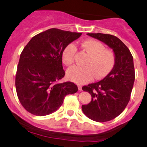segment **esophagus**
<instances>
[{
  "mask_svg": "<svg viewBox=\"0 0 147 147\" xmlns=\"http://www.w3.org/2000/svg\"><path fill=\"white\" fill-rule=\"evenodd\" d=\"M78 88L79 91H82V86L81 85H78Z\"/></svg>",
  "mask_w": 147,
  "mask_h": 147,
  "instance_id": "34e87169",
  "label": "esophagus"
}]
</instances>
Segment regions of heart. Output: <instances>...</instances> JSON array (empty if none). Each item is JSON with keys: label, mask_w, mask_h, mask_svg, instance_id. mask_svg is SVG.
I'll list each match as a JSON object with an SVG mask.
<instances>
[{"label": "heart", "mask_w": 147, "mask_h": 147, "mask_svg": "<svg viewBox=\"0 0 147 147\" xmlns=\"http://www.w3.org/2000/svg\"><path fill=\"white\" fill-rule=\"evenodd\" d=\"M83 49L89 54L86 66H75L67 71V78L79 84H86L95 77L101 79L107 76L114 69L115 55L111 50L106 49L101 42L92 39L86 40L81 43ZM77 48L74 43L68 44L62 51V61L66 66L73 64Z\"/></svg>", "instance_id": "heart-1"}]
</instances>
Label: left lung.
<instances>
[{
    "mask_svg": "<svg viewBox=\"0 0 147 147\" xmlns=\"http://www.w3.org/2000/svg\"><path fill=\"white\" fill-rule=\"evenodd\" d=\"M87 35L107 44L115 55L112 71L101 81L82 88L91 96V102L82 105L84 114L93 121L105 122L120 115L130 100L135 79L133 56L116 36L100 33Z\"/></svg>",
    "mask_w": 147,
    "mask_h": 147,
    "instance_id": "8db88e82",
    "label": "left lung"
}]
</instances>
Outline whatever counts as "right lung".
Wrapping results in <instances>:
<instances>
[{
	"label": "right lung",
	"mask_w": 147,
	"mask_h": 147,
	"mask_svg": "<svg viewBox=\"0 0 147 147\" xmlns=\"http://www.w3.org/2000/svg\"><path fill=\"white\" fill-rule=\"evenodd\" d=\"M81 33L51 28L33 36L20 56L16 88L21 105L30 114L46 116L60 108L64 97L75 94L74 83H57L65 75L61 54Z\"/></svg>",
	"instance_id": "add662e5"
}]
</instances>
